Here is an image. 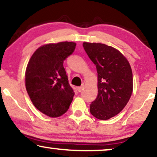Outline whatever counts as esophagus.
<instances>
[{"label":"esophagus","instance_id":"34e87169","mask_svg":"<svg viewBox=\"0 0 157 157\" xmlns=\"http://www.w3.org/2000/svg\"><path fill=\"white\" fill-rule=\"evenodd\" d=\"M83 88H84V86H82L80 87H77V90H78L79 92H81L82 90H83Z\"/></svg>","mask_w":157,"mask_h":157}]
</instances>
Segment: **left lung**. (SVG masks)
<instances>
[{
    "mask_svg": "<svg viewBox=\"0 0 157 157\" xmlns=\"http://www.w3.org/2000/svg\"><path fill=\"white\" fill-rule=\"evenodd\" d=\"M82 45L98 73V95L90 105V112L99 120L109 119L125 107L131 97V66L125 56L113 47L86 41Z\"/></svg>",
    "mask_w": 157,
    "mask_h": 157,
    "instance_id": "8db88e82",
    "label": "left lung"
}]
</instances>
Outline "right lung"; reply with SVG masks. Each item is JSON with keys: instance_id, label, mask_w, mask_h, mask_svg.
<instances>
[{"instance_id": "1", "label": "right lung", "mask_w": 157, "mask_h": 157, "mask_svg": "<svg viewBox=\"0 0 157 157\" xmlns=\"http://www.w3.org/2000/svg\"><path fill=\"white\" fill-rule=\"evenodd\" d=\"M76 43L62 41L39 47L25 70V87L32 103L43 114L57 118L64 114L73 100L63 60L75 50Z\"/></svg>"}]
</instances>
